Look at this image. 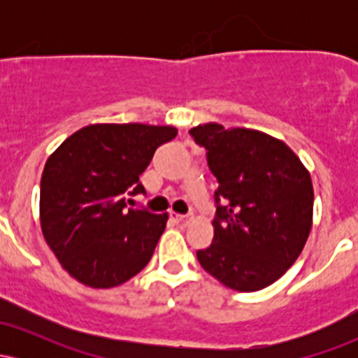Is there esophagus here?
Wrapping results in <instances>:
<instances>
[{
    "instance_id": "34e87169",
    "label": "esophagus",
    "mask_w": 358,
    "mask_h": 358,
    "mask_svg": "<svg viewBox=\"0 0 358 358\" xmlns=\"http://www.w3.org/2000/svg\"><path fill=\"white\" fill-rule=\"evenodd\" d=\"M171 219H173V222L176 225H182V227H187L188 224H190L193 217L188 213V215H180V213H171Z\"/></svg>"
}]
</instances>
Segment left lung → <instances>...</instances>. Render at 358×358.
I'll use <instances>...</instances> for the list:
<instances>
[{"label": "left lung", "mask_w": 358, "mask_h": 358, "mask_svg": "<svg viewBox=\"0 0 358 358\" xmlns=\"http://www.w3.org/2000/svg\"><path fill=\"white\" fill-rule=\"evenodd\" d=\"M219 182L213 241L200 266L236 291L273 285L296 261L313 220V185L299 158L261 131L203 124L188 131Z\"/></svg>", "instance_id": "left-lung-1"}]
</instances>
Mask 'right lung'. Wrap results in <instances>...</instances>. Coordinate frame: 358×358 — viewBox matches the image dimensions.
<instances>
[{
    "label": "right lung",
    "instance_id": "right-lung-1",
    "mask_svg": "<svg viewBox=\"0 0 358 358\" xmlns=\"http://www.w3.org/2000/svg\"><path fill=\"white\" fill-rule=\"evenodd\" d=\"M171 126L90 124L47 159L40 182V224L62 268L90 287H113L145 269L166 227V213L129 208L146 193L139 175Z\"/></svg>",
    "mask_w": 358,
    "mask_h": 358
}]
</instances>
